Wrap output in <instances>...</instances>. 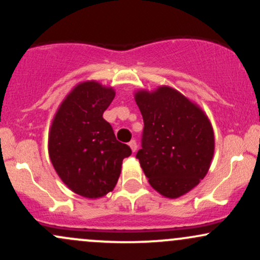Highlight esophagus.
Wrapping results in <instances>:
<instances>
[{"instance_id": "esophagus-1", "label": "esophagus", "mask_w": 260, "mask_h": 260, "mask_svg": "<svg viewBox=\"0 0 260 260\" xmlns=\"http://www.w3.org/2000/svg\"><path fill=\"white\" fill-rule=\"evenodd\" d=\"M128 145H129L131 150H132L133 153H134V151L137 150V142H136V140H134V139H133V140H131V142L128 143Z\"/></svg>"}]
</instances>
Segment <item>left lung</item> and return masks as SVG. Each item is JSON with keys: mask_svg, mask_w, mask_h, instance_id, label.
I'll use <instances>...</instances> for the list:
<instances>
[{"mask_svg": "<svg viewBox=\"0 0 260 260\" xmlns=\"http://www.w3.org/2000/svg\"><path fill=\"white\" fill-rule=\"evenodd\" d=\"M144 120L137 153L150 186L176 199L192 190L210 169L215 150L211 122L202 107L169 85L134 92Z\"/></svg>", "mask_w": 260, "mask_h": 260, "instance_id": "1", "label": "left lung"}]
</instances>
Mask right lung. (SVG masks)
I'll return each mask as SVG.
<instances>
[{
  "label": "right lung",
  "mask_w": 260,
  "mask_h": 260,
  "mask_svg": "<svg viewBox=\"0 0 260 260\" xmlns=\"http://www.w3.org/2000/svg\"><path fill=\"white\" fill-rule=\"evenodd\" d=\"M112 86L96 80L78 83L58 106L49 131V156L56 174L76 194L103 198L132 154L116 139L103 113L115 98Z\"/></svg>",
  "instance_id": "right-lung-1"
}]
</instances>
